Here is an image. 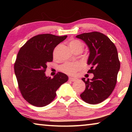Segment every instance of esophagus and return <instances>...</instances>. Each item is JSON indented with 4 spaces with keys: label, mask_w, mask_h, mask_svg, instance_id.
Here are the masks:
<instances>
[{
    "label": "esophagus",
    "mask_w": 132,
    "mask_h": 132,
    "mask_svg": "<svg viewBox=\"0 0 132 132\" xmlns=\"http://www.w3.org/2000/svg\"><path fill=\"white\" fill-rule=\"evenodd\" d=\"M69 81H76L77 80V79L76 78H74V77H69Z\"/></svg>",
    "instance_id": "34e87169"
}]
</instances>
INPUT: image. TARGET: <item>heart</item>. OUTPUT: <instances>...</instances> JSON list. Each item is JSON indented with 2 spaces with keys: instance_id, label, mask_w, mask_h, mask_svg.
Masks as SVG:
<instances>
[{
  "instance_id": "heart-1",
  "label": "heart",
  "mask_w": 132,
  "mask_h": 132,
  "mask_svg": "<svg viewBox=\"0 0 132 132\" xmlns=\"http://www.w3.org/2000/svg\"><path fill=\"white\" fill-rule=\"evenodd\" d=\"M69 46L71 50H74L78 48H83V44L79 40L73 39L69 42ZM80 66L78 63H71L67 62L61 66V70L63 73L69 75H75L80 69Z\"/></svg>"
}]
</instances>
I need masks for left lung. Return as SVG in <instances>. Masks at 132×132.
Here are the masks:
<instances>
[{
    "label": "left lung",
    "mask_w": 132,
    "mask_h": 132,
    "mask_svg": "<svg viewBox=\"0 0 132 132\" xmlns=\"http://www.w3.org/2000/svg\"><path fill=\"white\" fill-rule=\"evenodd\" d=\"M76 37L87 45L90 50L87 64L91 66L88 73L94 74L90 80L82 79L86 89L80 97L88 104H99L109 97L117 84L120 69L117 49L108 37L100 32L83 33Z\"/></svg>",
    "instance_id": "1"
}]
</instances>
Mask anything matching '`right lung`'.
Wrapping results in <instances>:
<instances>
[{
  "label": "right lung",
  "instance_id": "add662e5",
  "mask_svg": "<svg viewBox=\"0 0 132 132\" xmlns=\"http://www.w3.org/2000/svg\"><path fill=\"white\" fill-rule=\"evenodd\" d=\"M67 38L50 34H39L27 41L19 50L14 63V73L23 97L32 105L42 107L50 104L56 91L68 80L63 73L53 78L46 77L47 63L53 61V52Z\"/></svg>",
  "mask_w": 132,
  "mask_h": 132
}]
</instances>
